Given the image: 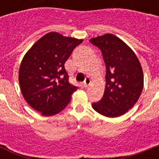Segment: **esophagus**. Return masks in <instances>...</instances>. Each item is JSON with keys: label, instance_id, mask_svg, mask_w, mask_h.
Segmentation results:
<instances>
[{"label": "esophagus", "instance_id": "obj_1", "mask_svg": "<svg viewBox=\"0 0 159 159\" xmlns=\"http://www.w3.org/2000/svg\"><path fill=\"white\" fill-rule=\"evenodd\" d=\"M91 82H92V81H91V79H90L89 77H87V78L85 79L84 82H83V83H84V87H88V86H89V85L91 84Z\"/></svg>", "mask_w": 159, "mask_h": 159}]
</instances>
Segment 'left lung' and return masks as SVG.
I'll return each mask as SVG.
<instances>
[{"mask_svg":"<svg viewBox=\"0 0 159 159\" xmlns=\"http://www.w3.org/2000/svg\"><path fill=\"white\" fill-rule=\"evenodd\" d=\"M102 51L106 63V88L95 111L107 117H118L134 106L143 87L140 62L133 50L120 39L106 34L90 39Z\"/></svg>","mask_w":159,"mask_h":159,"instance_id":"8db88e82","label":"left lung"}]
</instances>
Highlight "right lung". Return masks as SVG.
Returning <instances> with one entry per match:
<instances>
[{
    "instance_id": "1",
    "label": "right lung",
    "mask_w": 159,
    "mask_h": 159,
    "mask_svg": "<svg viewBox=\"0 0 159 159\" xmlns=\"http://www.w3.org/2000/svg\"><path fill=\"white\" fill-rule=\"evenodd\" d=\"M82 39L50 32L39 39L26 53L19 71L24 98L43 116L62 111L77 89L69 82L64 67L67 58Z\"/></svg>"
}]
</instances>
